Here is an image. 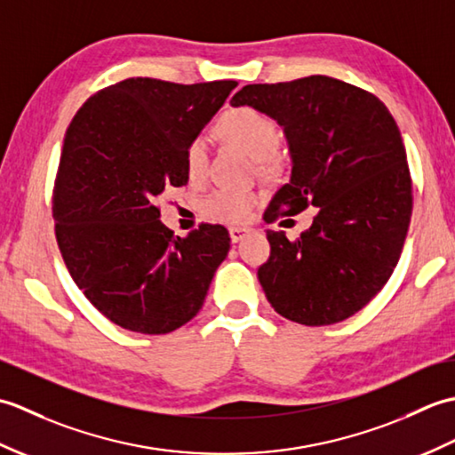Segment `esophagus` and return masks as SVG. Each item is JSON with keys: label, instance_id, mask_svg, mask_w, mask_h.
<instances>
[{"label": "esophagus", "instance_id": "1", "mask_svg": "<svg viewBox=\"0 0 455 455\" xmlns=\"http://www.w3.org/2000/svg\"><path fill=\"white\" fill-rule=\"evenodd\" d=\"M228 235H230V240H233V243H240V240L250 235V228H246V227H230Z\"/></svg>", "mask_w": 455, "mask_h": 455}]
</instances>
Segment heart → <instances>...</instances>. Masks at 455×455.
<instances>
[{
  "instance_id": "b5f03b06",
  "label": "heart",
  "mask_w": 455,
  "mask_h": 455,
  "mask_svg": "<svg viewBox=\"0 0 455 455\" xmlns=\"http://www.w3.org/2000/svg\"><path fill=\"white\" fill-rule=\"evenodd\" d=\"M215 132L222 140L246 150L254 156L262 168H272L279 160L277 140L279 124L272 115L252 108V105H238L220 115L215 124ZM183 168L189 181L205 180L209 170V152L203 139H191L183 150ZM262 193L258 189H230L220 188L203 199L201 211L209 219L222 222H244L252 215Z\"/></svg>"
}]
</instances>
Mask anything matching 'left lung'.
<instances>
[{
	"instance_id": "left-lung-1",
	"label": "left lung",
	"mask_w": 455,
	"mask_h": 455,
	"mask_svg": "<svg viewBox=\"0 0 455 455\" xmlns=\"http://www.w3.org/2000/svg\"><path fill=\"white\" fill-rule=\"evenodd\" d=\"M230 103L269 113L289 140L291 180L264 219L318 209L297 240L267 230L272 252L258 279L269 305L305 326L355 315L389 282L412 215L407 150L393 115L373 93L328 76L250 84Z\"/></svg>"
}]
</instances>
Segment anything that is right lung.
<instances>
[{
	"mask_svg": "<svg viewBox=\"0 0 455 455\" xmlns=\"http://www.w3.org/2000/svg\"><path fill=\"white\" fill-rule=\"evenodd\" d=\"M236 85L129 78L93 93L66 129L56 243L76 285L121 328L168 334L189 323L228 254L225 227L201 222L180 238L158 199L186 186L183 150Z\"/></svg>",
	"mask_w": 455,
	"mask_h": 455,
	"instance_id": "right-lung-1",
	"label": "right lung"
}]
</instances>
